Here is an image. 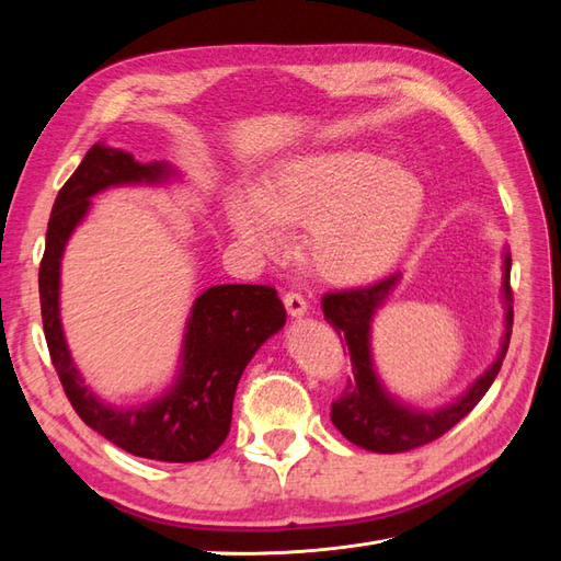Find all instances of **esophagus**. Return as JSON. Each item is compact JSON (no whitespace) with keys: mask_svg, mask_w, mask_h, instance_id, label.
I'll use <instances>...</instances> for the list:
<instances>
[{"mask_svg":"<svg viewBox=\"0 0 561 561\" xmlns=\"http://www.w3.org/2000/svg\"><path fill=\"white\" fill-rule=\"evenodd\" d=\"M283 301H285L287 313H290L293 318H301V316H307V311H309L307 299H304L299 293H285Z\"/></svg>","mask_w":561,"mask_h":561,"instance_id":"esophagus-1","label":"esophagus"}]
</instances>
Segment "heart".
<instances>
[{"label":"heart","mask_w":561,"mask_h":561,"mask_svg":"<svg viewBox=\"0 0 561 561\" xmlns=\"http://www.w3.org/2000/svg\"><path fill=\"white\" fill-rule=\"evenodd\" d=\"M428 206L423 180L371 151H316L285 161L260 192L231 203V227L257 254L287 241L285 227H307L311 257L334 283H367L393 268Z\"/></svg>","instance_id":"b5f03b06"}]
</instances>
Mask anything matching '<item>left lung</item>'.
Instances as JSON below:
<instances>
[{
	"instance_id": "8db88e82",
	"label": "left lung",
	"mask_w": 561,
	"mask_h": 561,
	"mask_svg": "<svg viewBox=\"0 0 561 561\" xmlns=\"http://www.w3.org/2000/svg\"><path fill=\"white\" fill-rule=\"evenodd\" d=\"M400 278V274H393L375 285L363 287V290L332 293L322 297V313H325V320L336 330V334H344L353 363V381L348 379L344 396L332 402V423L348 443L377 454L410 451L433 443V439L454 428L494 383L513 332L511 252L505 248L501 285L505 330L496 360L468 386V390H463L456 400L437 407V410L426 412L404 404L383 386L377 375L375 358H371V320L388 301L390 293L396 290Z\"/></svg>"
}]
</instances>
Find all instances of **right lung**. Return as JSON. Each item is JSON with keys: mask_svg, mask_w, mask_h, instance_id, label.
<instances>
[{"mask_svg": "<svg viewBox=\"0 0 561 561\" xmlns=\"http://www.w3.org/2000/svg\"><path fill=\"white\" fill-rule=\"evenodd\" d=\"M180 178L165 161L140 163L130 151L93 145L50 210L39 266L44 334L60 383L81 421L133 456L165 463L203 461L231 428L236 386L252 355L285 325V307L268 285H213L186 318L178 375L163 396L133 407L98 398L75 365L60 320V264L65 245L110 186L161 184Z\"/></svg>", "mask_w": 561, "mask_h": 561, "instance_id": "right-lung-1", "label": "right lung"}]
</instances>
